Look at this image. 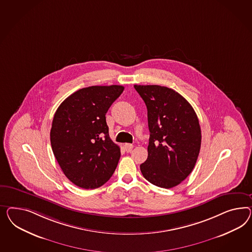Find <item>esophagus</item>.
Returning a JSON list of instances; mask_svg holds the SVG:
<instances>
[{"label": "esophagus", "instance_id": "34e87169", "mask_svg": "<svg viewBox=\"0 0 252 252\" xmlns=\"http://www.w3.org/2000/svg\"><path fill=\"white\" fill-rule=\"evenodd\" d=\"M124 148H125V150L126 151H127V152H130L131 150H133V148H134V146L132 145V144H125L124 145Z\"/></svg>", "mask_w": 252, "mask_h": 252}]
</instances>
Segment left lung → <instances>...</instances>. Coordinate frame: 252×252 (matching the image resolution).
<instances>
[{
	"label": "left lung",
	"mask_w": 252,
	"mask_h": 252,
	"mask_svg": "<svg viewBox=\"0 0 252 252\" xmlns=\"http://www.w3.org/2000/svg\"><path fill=\"white\" fill-rule=\"evenodd\" d=\"M148 109V158L140 165L144 178L158 187L177 186L193 170L201 148L197 116L187 100L172 89L134 85Z\"/></svg>",
	"instance_id": "obj_1"
}]
</instances>
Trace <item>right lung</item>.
I'll return each instance as SVG.
<instances>
[{
  "label": "right lung",
  "mask_w": 252,
  "mask_h": 252,
  "mask_svg": "<svg viewBox=\"0 0 252 252\" xmlns=\"http://www.w3.org/2000/svg\"><path fill=\"white\" fill-rule=\"evenodd\" d=\"M123 91L121 85L81 89L55 113L50 130L55 158L66 177L81 188L102 186L116 170L121 152L109 136L105 114Z\"/></svg>",
  "instance_id": "add662e5"
}]
</instances>
